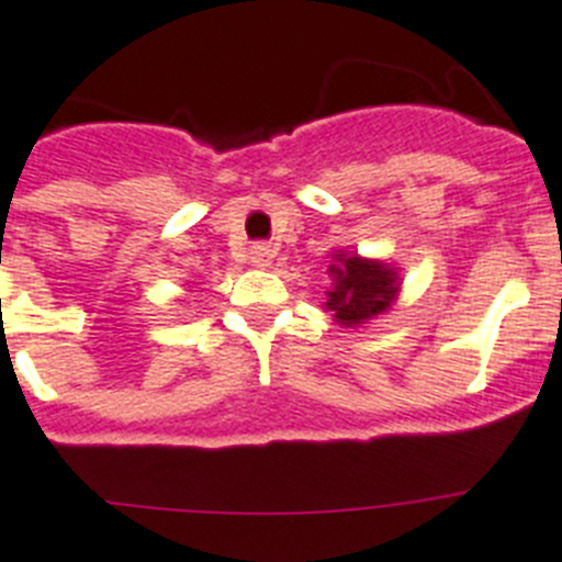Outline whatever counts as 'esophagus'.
Listing matches in <instances>:
<instances>
[{"instance_id":"esophagus-1","label":"esophagus","mask_w":562,"mask_h":562,"mask_svg":"<svg viewBox=\"0 0 562 562\" xmlns=\"http://www.w3.org/2000/svg\"><path fill=\"white\" fill-rule=\"evenodd\" d=\"M271 259H273V251L268 248V245H251V262H254V266L266 268V266H271Z\"/></svg>"}]
</instances>
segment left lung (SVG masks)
Masks as SVG:
<instances>
[{"label": "left lung", "instance_id": "left-lung-1", "mask_svg": "<svg viewBox=\"0 0 562 562\" xmlns=\"http://www.w3.org/2000/svg\"><path fill=\"white\" fill-rule=\"evenodd\" d=\"M334 277V289L325 291L334 319L346 328L366 325L376 314H385L397 300L400 277L397 268L385 266L380 259H366L357 254H334V266H328Z\"/></svg>", "mask_w": 562, "mask_h": 562}]
</instances>
